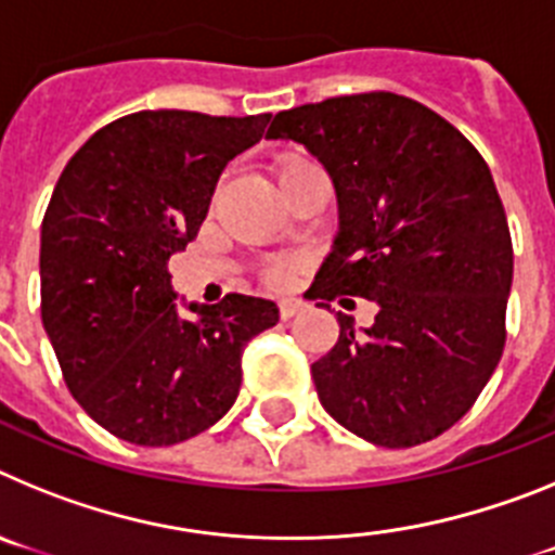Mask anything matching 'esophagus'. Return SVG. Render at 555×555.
Returning a JSON list of instances; mask_svg holds the SVG:
<instances>
[{
	"mask_svg": "<svg viewBox=\"0 0 555 555\" xmlns=\"http://www.w3.org/2000/svg\"><path fill=\"white\" fill-rule=\"evenodd\" d=\"M302 311V300H281V317L283 320H292L294 313Z\"/></svg>",
	"mask_w": 555,
	"mask_h": 555,
	"instance_id": "34e87169",
	"label": "esophagus"
}]
</instances>
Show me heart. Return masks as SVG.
Instances as JSON below:
<instances>
[{
    "mask_svg": "<svg viewBox=\"0 0 555 555\" xmlns=\"http://www.w3.org/2000/svg\"><path fill=\"white\" fill-rule=\"evenodd\" d=\"M300 164H308V160H302V158L288 160V164H283L281 175H283V171L294 169V166H300ZM288 278H292V263H272V267L267 269V281L272 283V286H283V283H286Z\"/></svg>",
    "mask_w": 555,
    "mask_h": 555,
    "instance_id": "heart-1",
    "label": "heart"
}]
</instances>
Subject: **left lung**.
<instances>
[{
    "label": "left lung",
    "mask_w": 555,
    "mask_h": 555,
    "mask_svg": "<svg viewBox=\"0 0 555 555\" xmlns=\"http://www.w3.org/2000/svg\"><path fill=\"white\" fill-rule=\"evenodd\" d=\"M267 139L306 146L336 185L313 297L377 306L364 336L338 311V341L311 366L320 403L380 448L430 442L473 409L506 345L514 253L487 160L391 91L281 111Z\"/></svg>",
    "instance_id": "8db88e82"
}]
</instances>
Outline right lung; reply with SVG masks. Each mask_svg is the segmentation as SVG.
Masks as SVG:
<instances>
[{
    "instance_id": "1",
    "label": "right lung",
    "mask_w": 555,
    "mask_h": 555,
    "mask_svg": "<svg viewBox=\"0 0 555 555\" xmlns=\"http://www.w3.org/2000/svg\"><path fill=\"white\" fill-rule=\"evenodd\" d=\"M272 113L139 111L96 130L57 180L41 224V320L68 391L125 442L166 448L230 411L242 352L281 317L228 294L178 311L169 258L194 242L219 175Z\"/></svg>"
}]
</instances>
